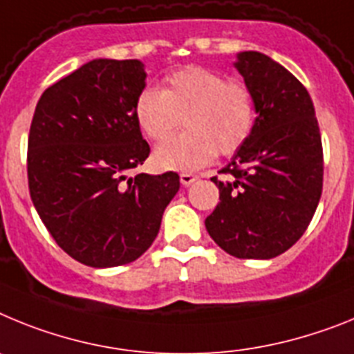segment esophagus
Instances as JSON below:
<instances>
[{
  "label": "esophagus",
  "instance_id": "1",
  "mask_svg": "<svg viewBox=\"0 0 354 354\" xmlns=\"http://www.w3.org/2000/svg\"><path fill=\"white\" fill-rule=\"evenodd\" d=\"M196 180H198V176H196V174H190V173H181L180 174L181 185L189 187V185H192V183H194Z\"/></svg>",
  "mask_w": 354,
  "mask_h": 354
}]
</instances>
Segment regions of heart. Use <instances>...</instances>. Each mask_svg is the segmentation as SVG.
Listing matches in <instances>:
<instances>
[{
    "label": "heart",
    "mask_w": 354,
    "mask_h": 354,
    "mask_svg": "<svg viewBox=\"0 0 354 354\" xmlns=\"http://www.w3.org/2000/svg\"><path fill=\"white\" fill-rule=\"evenodd\" d=\"M133 115L140 131L155 142L167 139L181 119L187 131L156 147L153 162L164 171L192 173L217 153L239 151L253 131L257 110L242 82L189 66L169 75L162 91L142 88L135 97Z\"/></svg>",
    "instance_id": "1"
}]
</instances>
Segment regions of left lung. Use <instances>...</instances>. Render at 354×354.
<instances>
[{
  "label": "left lung",
  "instance_id": "8db88e82",
  "mask_svg": "<svg viewBox=\"0 0 354 354\" xmlns=\"http://www.w3.org/2000/svg\"><path fill=\"white\" fill-rule=\"evenodd\" d=\"M253 94V131L221 171L219 205L207 232L236 258L269 260L308 228L322 192V144L312 97L296 76L258 51L233 64Z\"/></svg>",
  "mask_w": 354,
  "mask_h": 354
}]
</instances>
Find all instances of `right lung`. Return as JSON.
Instances as JSON below:
<instances>
[{"label": "right lung", "instance_id": "1", "mask_svg": "<svg viewBox=\"0 0 354 354\" xmlns=\"http://www.w3.org/2000/svg\"><path fill=\"white\" fill-rule=\"evenodd\" d=\"M146 76L140 60L96 58L46 88L33 113V207L55 242L85 266L137 260L180 190L173 171L126 176L149 156L133 115Z\"/></svg>", "mask_w": 354, "mask_h": 354}]
</instances>
